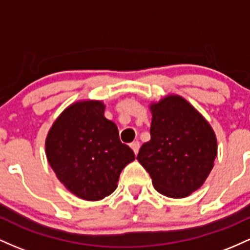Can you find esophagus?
Returning a JSON list of instances; mask_svg holds the SVG:
<instances>
[{"label":"esophagus","mask_w":250,"mask_h":250,"mask_svg":"<svg viewBox=\"0 0 250 250\" xmlns=\"http://www.w3.org/2000/svg\"><path fill=\"white\" fill-rule=\"evenodd\" d=\"M139 147H140V143H139V142H133V143H131V148H132L133 152L136 153V155H137V153H138Z\"/></svg>","instance_id":"obj_1"}]
</instances>
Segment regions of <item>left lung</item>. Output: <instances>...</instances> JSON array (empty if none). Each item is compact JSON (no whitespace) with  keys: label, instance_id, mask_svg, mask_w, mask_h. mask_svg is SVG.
<instances>
[{"label":"left lung","instance_id":"8db88e82","mask_svg":"<svg viewBox=\"0 0 250 250\" xmlns=\"http://www.w3.org/2000/svg\"><path fill=\"white\" fill-rule=\"evenodd\" d=\"M150 142L138 159L162 195L183 198L201 188L214 167L217 142L212 128L178 95L151 105Z\"/></svg>","mask_w":250,"mask_h":250}]
</instances>
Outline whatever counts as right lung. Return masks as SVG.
I'll return each instance as SVG.
<instances>
[{
	"label": "right lung",
	"mask_w": 250,
	"mask_h": 250,
	"mask_svg": "<svg viewBox=\"0 0 250 250\" xmlns=\"http://www.w3.org/2000/svg\"><path fill=\"white\" fill-rule=\"evenodd\" d=\"M104 110L102 102L73 104L55 120L46 139L47 159L57 177L86 201L111 195L122 170L136 158Z\"/></svg>",
	"instance_id": "obj_1"
}]
</instances>
